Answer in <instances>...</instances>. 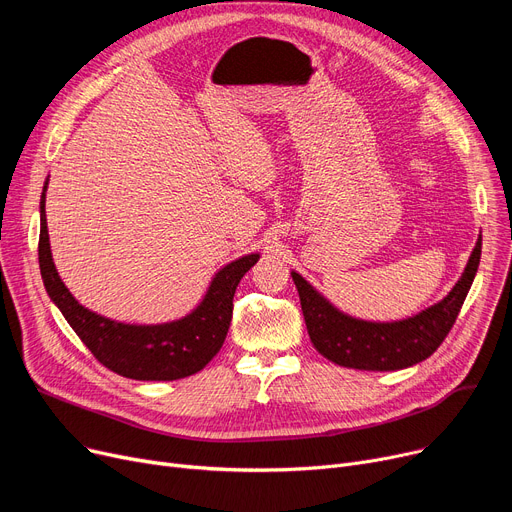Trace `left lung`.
<instances>
[{"label": "left lung", "mask_w": 512, "mask_h": 512, "mask_svg": "<svg viewBox=\"0 0 512 512\" xmlns=\"http://www.w3.org/2000/svg\"><path fill=\"white\" fill-rule=\"evenodd\" d=\"M481 259V236L459 282L425 311L398 321H367L334 307L301 274L290 272L299 290L309 338L317 353L336 365L363 371H396L434 355L459 315Z\"/></svg>", "instance_id": "obj_1"}]
</instances>
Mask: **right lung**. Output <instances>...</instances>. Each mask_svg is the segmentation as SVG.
<instances>
[{"label":"right lung","mask_w":512,"mask_h":512,"mask_svg":"<svg viewBox=\"0 0 512 512\" xmlns=\"http://www.w3.org/2000/svg\"><path fill=\"white\" fill-rule=\"evenodd\" d=\"M41 193L39 267L49 299L76 336L87 344L99 363L118 375L141 382H172L201 371L226 340L232 321V299L240 278L259 261V253L242 255L218 270L201 303L180 319L166 324H124L80 305L62 282L51 257L45 218V193Z\"/></svg>","instance_id":"1"}]
</instances>
